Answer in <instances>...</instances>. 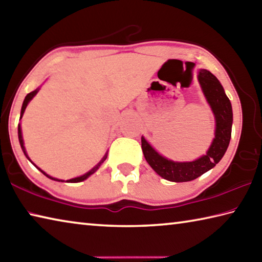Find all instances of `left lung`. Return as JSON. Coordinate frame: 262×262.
Returning <instances> with one entry per match:
<instances>
[{
	"instance_id": "obj_1",
	"label": "left lung",
	"mask_w": 262,
	"mask_h": 262,
	"mask_svg": "<svg viewBox=\"0 0 262 262\" xmlns=\"http://www.w3.org/2000/svg\"><path fill=\"white\" fill-rule=\"evenodd\" d=\"M198 81L215 118V137L206 155L193 161H173L159 155L142 136V151L152 169L170 182H188L213 168L225 156L229 145L232 126V108L229 98L216 77L207 70H199Z\"/></svg>"
}]
</instances>
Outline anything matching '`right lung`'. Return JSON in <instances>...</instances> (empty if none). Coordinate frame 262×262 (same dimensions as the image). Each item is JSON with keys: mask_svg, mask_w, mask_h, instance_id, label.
Wrapping results in <instances>:
<instances>
[{"mask_svg": "<svg viewBox=\"0 0 262 262\" xmlns=\"http://www.w3.org/2000/svg\"><path fill=\"white\" fill-rule=\"evenodd\" d=\"M39 90H40V88H37V89H35L34 90V92H31L30 94H27L26 95V97H25V99H24V103H23V106H21V112H20V119L23 118V115H24V112H25V108H26V106H27V104L28 103H30V101H31V99L33 98V97H34L35 96V95L37 94V92H39ZM18 139H19V143H20V146H21V149H23V152H24V155H25L26 156V158L28 159V160H30L31 161V159H30V157H28L27 156V154H26V150H25V146H24V141H23V135H21V128H20V125H18ZM106 157H107V154L105 155V156H104L103 157V158H102V160L101 161H99V163L96 165V166H95V167L93 168V169H90L89 170V172L88 173H85V174H83V175H81V177H79V178H74V179H71V180H68V181H66V182H71V183H77V182H81V181H84L85 179H88L89 177H90V175H92V174H94L95 172H96V170L99 168V166H101L103 163H104V160H105L106 159ZM33 164V163H32ZM33 165H34V164H33ZM35 166V167H37V166L36 165H34ZM37 168H39V167H37ZM40 169V168H39ZM41 170V172L42 173H43L45 175H46V177L47 178H49V179H51V180H54V181H61V182H64V181L63 180H58V179H55V178H51V177H49V175L48 174H46L45 172H43V170H42V169H40Z\"/></svg>", "mask_w": 262, "mask_h": 262, "instance_id": "obj_1", "label": "right lung"}]
</instances>
